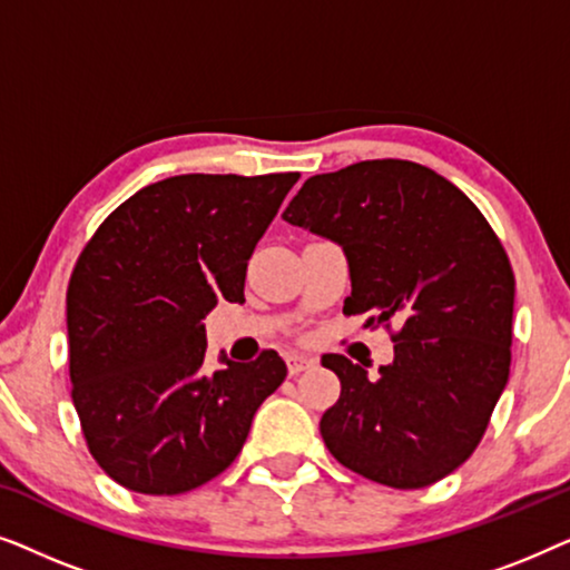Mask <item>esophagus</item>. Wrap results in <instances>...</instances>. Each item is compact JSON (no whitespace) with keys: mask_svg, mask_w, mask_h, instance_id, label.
<instances>
[{"mask_svg":"<svg viewBox=\"0 0 570 570\" xmlns=\"http://www.w3.org/2000/svg\"><path fill=\"white\" fill-rule=\"evenodd\" d=\"M311 365H314V357H308V355H298V353L287 355V371H291V376H298L301 371L311 368Z\"/></svg>","mask_w":570,"mask_h":570,"instance_id":"1","label":"esophagus"}]
</instances>
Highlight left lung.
<instances>
[{"label":"left lung","instance_id":"left-lung-1","mask_svg":"<svg viewBox=\"0 0 570 570\" xmlns=\"http://www.w3.org/2000/svg\"><path fill=\"white\" fill-rule=\"evenodd\" d=\"M283 220L342 246L353 293L342 314L396 324L394 361L368 379L324 355L340 400L322 439L340 464L415 490L464 464L511 368L513 269L464 191L410 160H363L311 176Z\"/></svg>","mask_w":570,"mask_h":570}]
</instances>
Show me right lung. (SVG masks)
Masks as SVG:
<instances>
[{"label":"right lung","mask_w":570,"mask_h":570,"mask_svg":"<svg viewBox=\"0 0 570 570\" xmlns=\"http://www.w3.org/2000/svg\"><path fill=\"white\" fill-rule=\"evenodd\" d=\"M298 174H186L150 184L106 217L67 287L72 402L108 478L178 495L228 470L259 404L283 384L275 350L202 368L205 318L244 303L254 246Z\"/></svg>","instance_id":"1"}]
</instances>
